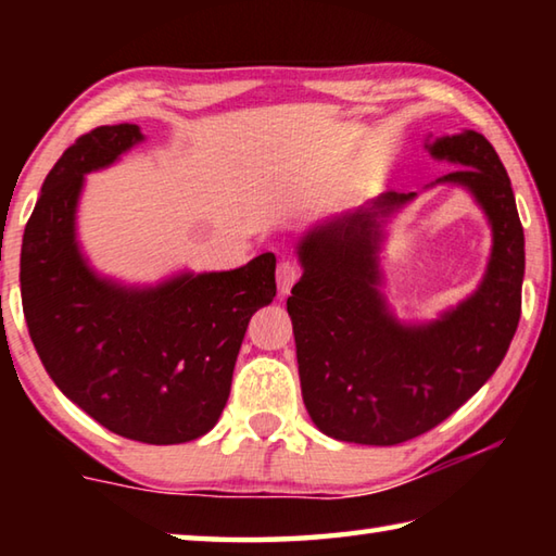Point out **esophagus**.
<instances>
[{
    "label": "esophagus",
    "instance_id": "34e87169",
    "mask_svg": "<svg viewBox=\"0 0 556 556\" xmlns=\"http://www.w3.org/2000/svg\"><path fill=\"white\" fill-rule=\"evenodd\" d=\"M299 275H301V269H299L296 262H291V260H281L279 262V267H277V287H279V294L281 296L289 294L291 287H294V281L299 279Z\"/></svg>",
    "mask_w": 556,
    "mask_h": 556
}]
</instances>
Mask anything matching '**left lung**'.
Masks as SVG:
<instances>
[{"label": "left lung", "instance_id": "1", "mask_svg": "<svg viewBox=\"0 0 556 556\" xmlns=\"http://www.w3.org/2000/svg\"><path fill=\"white\" fill-rule=\"evenodd\" d=\"M425 149L458 166L427 188H464L491 225V257L473 294L431 321H402L388 304L384 228L417 193H380L312 225L296 244L304 271L287 312L301 397L338 441L394 446L434 429L497 370L520 321L525 235L501 156L473 129L429 135Z\"/></svg>", "mask_w": 556, "mask_h": 556}]
</instances>
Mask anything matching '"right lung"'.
<instances>
[{
  "label": "right lung",
  "mask_w": 556,
  "mask_h": 556,
  "mask_svg": "<svg viewBox=\"0 0 556 556\" xmlns=\"http://www.w3.org/2000/svg\"><path fill=\"white\" fill-rule=\"evenodd\" d=\"M139 142L137 125H105L55 162L24 230L22 304L46 372L73 404L125 439L186 444L218 425L250 318L277 294V260L265 252L156 285L100 275L78 242L80 193Z\"/></svg>",
  "instance_id": "add662e5"
}]
</instances>
